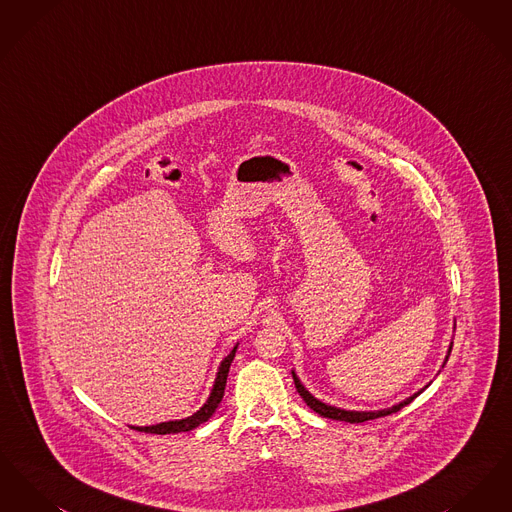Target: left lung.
Listing matches in <instances>:
<instances>
[{
    "instance_id": "1",
    "label": "left lung",
    "mask_w": 512,
    "mask_h": 512,
    "mask_svg": "<svg viewBox=\"0 0 512 512\" xmlns=\"http://www.w3.org/2000/svg\"><path fill=\"white\" fill-rule=\"evenodd\" d=\"M451 349H453V345H451ZM449 349V351H451ZM293 374V382H295V390L297 393L303 397V401L315 411V413L320 414V416H324V418H332V420H341V422H351V424H359V422H366V420H374V418H380V416H388L391 413H397L399 409H403L405 405H409L411 401H413L414 397L420 393H414L413 397H409V399H405L403 403H399V405H395V407H391V409H384V411H376V413H357V411H343V409H336V407H330V405H326V403H322V401H318L315 399L309 391L305 390L303 386H301V382H299V378L295 376V372Z\"/></svg>"
}]
</instances>
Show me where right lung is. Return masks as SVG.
Listing matches in <instances>:
<instances>
[{
	"instance_id": "right-lung-1",
	"label": "right lung",
	"mask_w": 512,
	"mask_h": 512,
	"mask_svg": "<svg viewBox=\"0 0 512 512\" xmlns=\"http://www.w3.org/2000/svg\"><path fill=\"white\" fill-rule=\"evenodd\" d=\"M236 349H232V353L220 363L219 374H217V380H215V386L211 390V395L207 399V403L197 411V413L188 416V418H182V420H171V422H161V424H155V426H130L134 430H140V432H146V434H159V436H165V434H178V432H190L197 428L199 424L207 422L213 413L217 411V407L222 401V395H224V388H226V378H228V370L230 365L234 361V355H236Z\"/></svg>"
}]
</instances>
